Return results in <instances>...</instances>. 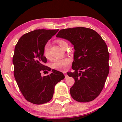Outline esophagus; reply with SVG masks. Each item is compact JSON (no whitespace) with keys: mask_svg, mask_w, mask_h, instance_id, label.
I'll use <instances>...</instances> for the list:
<instances>
[{"mask_svg":"<svg viewBox=\"0 0 122 122\" xmlns=\"http://www.w3.org/2000/svg\"><path fill=\"white\" fill-rule=\"evenodd\" d=\"M64 75H65V78L68 77V75H67L66 73H64Z\"/></svg>","mask_w":122,"mask_h":122,"instance_id":"34e87169","label":"esophagus"}]
</instances>
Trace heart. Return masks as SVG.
<instances>
[{"label":"heart","instance_id":"obj_1","mask_svg":"<svg viewBox=\"0 0 122 122\" xmlns=\"http://www.w3.org/2000/svg\"><path fill=\"white\" fill-rule=\"evenodd\" d=\"M56 42L60 45V46L64 49L66 46H68V44L65 41L63 40H57ZM49 43H46L43 49V56L46 59L49 60L51 58L49 52ZM70 62V59L68 58H64L62 59L56 60L51 64V66L53 69L59 71H64L66 69L67 66L69 65Z\"/></svg>","mask_w":122,"mask_h":122}]
</instances>
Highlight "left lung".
Listing matches in <instances>:
<instances>
[{"label":"left lung","mask_w":122,"mask_h":122,"mask_svg":"<svg viewBox=\"0 0 122 122\" xmlns=\"http://www.w3.org/2000/svg\"><path fill=\"white\" fill-rule=\"evenodd\" d=\"M57 37L68 40L74 46L73 72H68L75 83L70 89L73 99L79 102L92 101L100 95L109 73L107 46L96 31L82 27L60 30Z\"/></svg>","instance_id":"1"}]
</instances>
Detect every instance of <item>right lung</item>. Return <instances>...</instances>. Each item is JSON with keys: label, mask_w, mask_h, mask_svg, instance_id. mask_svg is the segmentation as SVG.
Wrapping results in <instances>:
<instances>
[{"label": "right lung", "mask_w": 122, "mask_h": 122, "mask_svg": "<svg viewBox=\"0 0 122 122\" xmlns=\"http://www.w3.org/2000/svg\"><path fill=\"white\" fill-rule=\"evenodd\" d=\"M58 31H32L23 35L15 46L12 58L15 79L26 100L34 104L49 102L55 85L65 78L62 72L54 69L50 75L41 76L42 71L48 73L51 70L44 65L47 60L43 56V47Z\"/></svg>", "instance_id": "add662e5"}]
</instances>
